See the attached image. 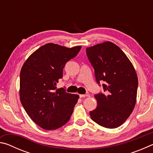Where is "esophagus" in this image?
I'll use <instances>...</instances> for the list:
<instances>
[{
    "label": "esophagus",
    "mask_w": 153,
    "mask_h": 153,
    "mask_svg": "<svg viewBox=\"0 0 153 153\" xmlns=\"http://www.w3.org/2000/svg\"><path fill=\"white\" fill-rule=\"evenodd\" d=\"M90 97L89 94H79V97L80 98H85V97Z\"/></svg>",
    "instance_id": "1"
}]
</instances>
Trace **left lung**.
<instances>
[{
  "label": "left lung",
  "mask_w": 153,
  "mask_h": 153,
  "mask_svg": "<svg viewBox=\"0 0 153 153\" xmlns=\"http://www.w3.org/2000/svg\"><path fill=\"white\" fill-rule=\"evenodd\" d=\"M94 69L97 82H104L106 94L94 95L97 107L90 112L92 120L107 128H116L125 122L136 102L138 77L135 69L120 47L105 42L86 48Z\"/></svg>",
  "instance_id": "1"
}]
</instances>
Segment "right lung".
I'll list each match as a JSON object with an SVG mask.
<instances>
[{
	"mask_svg": "<svg viewBox=\"0 0 153 153\" xmlns=\"http://www.w3.org/2000/svg\"><path fill=\"white\" fill-rule=\"evenodd\" d=\"M53 43L41 46L25 62L20 72L21 102L29 117L41 128L53 130L69 120L79 96L56 89L66 63L81 49Z\"/></svg>",
	"mask_w": 153,
	"mask_h": 153,
	"instance_id": "right-lung-1",
	"label": "right lung"
}]
</instances>
